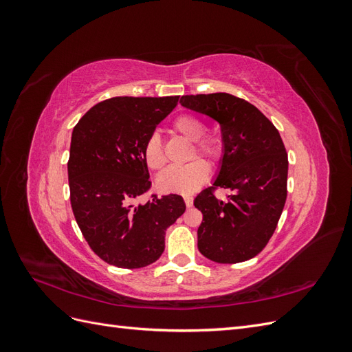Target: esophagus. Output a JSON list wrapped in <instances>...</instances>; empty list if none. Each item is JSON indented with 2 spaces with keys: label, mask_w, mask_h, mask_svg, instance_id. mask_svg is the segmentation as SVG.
<instances>
[{
  "label": "esophagus",
  "mask_w": 352,
  "mask_h": 352,
  "mask_svg": "<svg viewBox=\"0 0 352 352\" xmlns=\"http://www.w3.org/2000/svg\"><path fill=\"white\" fill-rule=\"evenodd\" d=\"M184 199H185L186 207H192V204H194V198L192 197H190V195H184Z\"/></svg>",
  "instance_id": "esophagus-1"
}]
</instances>
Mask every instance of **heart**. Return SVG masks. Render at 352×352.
<instances>
[{
  "instance_id": "heart-1",
  "label": "heart",
  "mask_w": 352,
  "mask_h": 352,
  "mask_svg": "<svg viewBox=\"0 0 352 352\" xmlns=\"http://www.w3.org/2000/svg\"><path fill=\"white\" fill-rule=\"evenodd\" d=\"M172 131L186 142H192L188 158L197 155L206 157L211 164H217L225 154V141L220 135H204L206 124L197 116L180 114L176 117ZM144 160L146 166L154 172H160L166 166L163 144L157 133H153L144 145ZM210 168L202 160H192L185 166L172 167L157 179V186L163 192L192 194L207 182Z\"/></svg>"
}]
</instances>
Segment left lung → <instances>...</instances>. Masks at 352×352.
<instances>
[{
	"instance_id": "obj_1",
	"label": "left lung",
	"mask_w": 352,
	"mask_h": 352,
	"mask_svg": "<svg viewBox=\"0 0 352 352\" xmlns=\"http://www.w3.org/2000/svg\"><path fill=\"white\" fill-rule=\"evenodd\" d=\"M180 104L216 120L225 141L214 184L194 199L202 212L198 250L221 264L247 261L267 245L285 207L287 154L279 131L255 105L226 92L184 95ZM217 187L234 195L221 201Z\"/></svg>"
}]
</instances>
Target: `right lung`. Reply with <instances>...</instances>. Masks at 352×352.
Here are the masks:
<instances>
[{"label":"right lung","instance_id":"1","mask_svg":"<svg viewBox=\"0 0 352 352\" xmlns=\"http://www.w3.org/2000/svg\"><path fill=\"white\" fill-rule=\"evenodd\" d=\"M179 97H114L74 126L67 163L70 204L91 250L116 267L141 269L160 258L168 226L185 212L184 198L133 201L151 188L144 145Z\"/></svg>","mask_w":352,"mask_h":352}]
</instances>
